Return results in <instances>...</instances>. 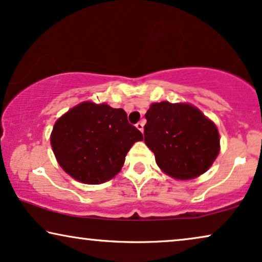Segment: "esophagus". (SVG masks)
Here are the masks:
<instances>
[{"instance_id":"esophagus-1","label":"esophagus","mask_w":262,"mask_h":262,"mask_svg":"<svg viewBox=\"0 0 262 262\" xmlns=\"http://www.w3.org/2000/svg\"><path fill=\"white\" fill-rule=\"evenodd\" d=\"M144 124H145V122L144 121H140V122H138L137 124H135V127H137L139 130H140L141 133H142V132H144Z\"/></svg>"}]
</instances>
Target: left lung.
<instances>
[{"instance_id": "1", "label": "left lung", "mask_w": 262, "mask_h": 262, "mask_svg": "<svg viewBox=\"0 0 262 262\" xmlns=\"http://www.w3.org/2000/svg\"><path fill=\"white\" fill-rule=\"evenodd\" d=\"M145 117V144L155 154L158 167L174 179L200 177L219 155L216 125L197 107L181 102H155Z\"/></svg>"}]
</instances>
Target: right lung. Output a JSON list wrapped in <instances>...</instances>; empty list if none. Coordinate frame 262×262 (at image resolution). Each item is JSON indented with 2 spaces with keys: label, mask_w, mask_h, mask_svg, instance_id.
Instances as JSON below:
<instances>
[{
  "label": "right lung",
  "mask_w": 262,
  "mask_h": 262,
  "mask_svg": "<svg viewBox=\"0 0 262 262\" xmlns=\"http://www.w3.org/2000/svg\"><path fill=\"white\" fill-rule=\"evenodd\" d=\"M142 139L123 108L84 101L55 122L51 144L58 163L70 177L98 185L120 173L128 151Z\"/></svg>",
  "instance_id": "1"
}]
</instances>
